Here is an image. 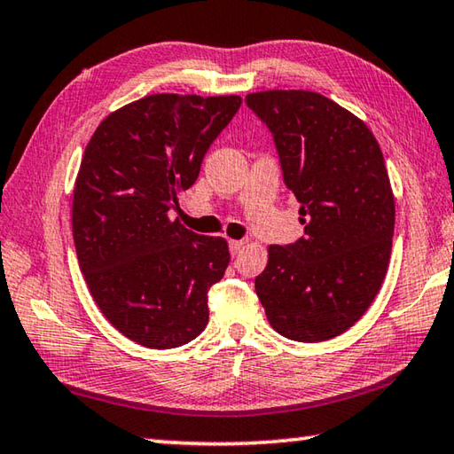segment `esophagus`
Instances as JSON below:
<instances>
[{"label":"esophagus","instance_id":"esophagus-1","mask_svg":"<svg viewBox=\"0 0 454 454\" xmlns=\"http://www.w3.org/2000/svg\"><path fill=\"white\" fill-rule=\"evenodd\" d=\"M244 246H246V240H230V252H232V256L240 254Z\"/></svg>","mask_w":454,"mask_h":454}]
</instances>
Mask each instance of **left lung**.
<instances>
[{"mask_svg": "<svg viewBox=\"0 0 454 454\" xmlns=\"http://www.w3.org/2000/svg\"><path fill=\"white\" fill-rule=\"evenodd\" d=\"M266 121L304 238L268 246L254 286L276 333L322 342L363 318L388 270L395 194L380 145L363 120L309 90L246 96Z\"/></svg>", "mask_w": 454, "mask_h": 454, "instance_id": "1", "label": "left lung"}]
</instances>
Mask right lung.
Here are the masks:
<instances>
[{
	"mask_svg": "<svg viewBox=\"0 0 454 454\" xmlns=\"http://www.w3.org/2000/svg\"><path fill=\"white\" fill-rule=\"evenodd\" d=\"M240 104V96H145L99 121L83 152L72 200L78 262L107 322L142 347H182L208 325L228 242L192 232L170 210Z\"/></svg>",
	"mask_w": 454,
	"mask_h": 454,
	"instance_id": "obj_1",
	"label": "right lung"
}]
</instances>
